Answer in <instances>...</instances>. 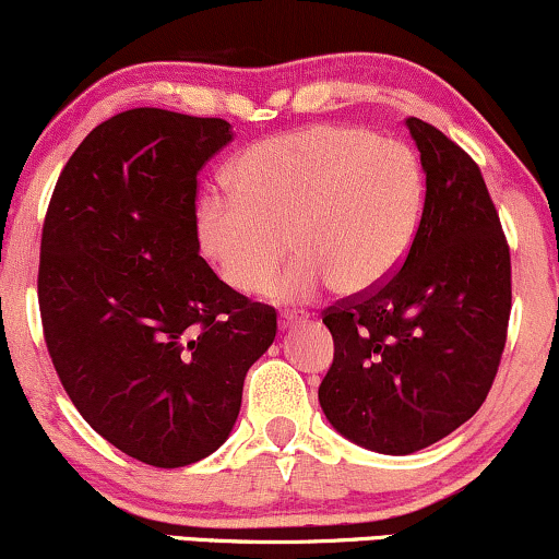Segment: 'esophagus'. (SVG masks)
<instances>
[{
  "mask_svg": "<svg viewBox=\"0 0 559 559\" xmlns=\"http://www.w3.org/2000/svg\"><path fill=\"white\" fill-rule=\"evenodd\" d=\"M301 322H307V317L299 314V312H284V314L278 317V328L281 330H292V328H296V324H301Z\"/></svg>",
  "mask_w": 559,
  "mask_h": 559,
  "instance_id": "1",
  "label": "esophagus"
}]
</instances>
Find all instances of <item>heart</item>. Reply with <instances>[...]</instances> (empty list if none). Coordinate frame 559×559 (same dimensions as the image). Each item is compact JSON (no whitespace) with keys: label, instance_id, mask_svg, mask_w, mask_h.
<instances>
[{"label":"heart","instance_id":"1","mask_svg":"<svg viewBox=\"0 0 559 559\" xmlns=\"http://www.w3.org/2000/svg\"><path fill=\"white\" fill-rule=\"evenodd\" d=\"M229 195L198 206V239L222 278L278 301L379 288L405 260L420 222L423 173L405 144L350 126H309L258 141L231 162ZM289 245H285V239Z\"/></svg>","mask_w":559,"mask_h":559}]
</instances>
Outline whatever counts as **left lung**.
I'll return each instance as SVG.
<instances>
[{"label": "left lung", "instance_id": "1", "mask_svg": "<svg viewBox=\"0 0 559 559\" xmlns=\"http://www.w3.org/2000/svg\"><path fill=\"white\" fill-rule=\"evenodd\" d=\"M426 201L405 263L384 286L330 307L335 358L320 384L337 433L405 456L483 405L511 317V252L483 173L462 146L407 118Z\"/></svg>", "mask_w": 559, "mask_h": 559}]
</instances>
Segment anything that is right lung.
<instances>
[{
    "mask_svg": "<svg viewBox=\"0 0 559 559\" xmlns=\"http://www.w3.org/2000/svg\"><path fill=\"white\" fill-rule=\"evenodd\" d=\"M222 118L159 108L112 116L61 169L38 304L63 390L105 441L152 467H186L227 441L275 309L201 258L198 169L229 144Z\"/></svg>",
    "mask_w": 559,
    "mask_h": 559,
    "instance_id": "right-lung-1",
    "label": "right lung"
}]
</instances>
